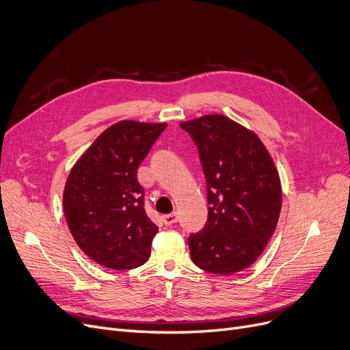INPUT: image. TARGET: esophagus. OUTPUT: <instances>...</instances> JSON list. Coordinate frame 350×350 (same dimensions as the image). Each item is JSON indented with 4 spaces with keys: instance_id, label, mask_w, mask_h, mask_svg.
Here are the masks:
<instances>
[{
    "instance_id": "1",
    "label": "esophagus",
    "mask_w": 350,
    "mask_h": 350,
    "mask_svg": "<svg viewBox=\"0 0 350 350\" xmlns=\"http://www.w3.org/2000/svg\"><path fill=\"white\" fill-rule=\"evenodd\" d=\"M162 221L165 226H172V224H175L178 221V215H176V213L165 214V215H162Z\"/></svg>"
}]
</instances>
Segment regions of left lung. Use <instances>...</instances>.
<instances>
[{
	"label": "left lung",
	"mask_w": 350,
	"mask_h": 350,
	"mask_svg": "<svg viewBox=\"0 0 350 350\" xmlns=\"http://www.w3.org/2000/svg\"><path fill=\"white\" fill-rule=\"evenodd\" d=\"M198 146L208 221L188 239L191 258L214 274L250 267L267 247L282 211L280 175L256 132L214 113L180 122Z\"/></svg>",
	"instance_id": "left-lung-1"
}]
</instances>
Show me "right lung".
<instances>
[{
    "label": "right lung",
    "mask_w": 350,
    "mask_h": 350,
    "mask_svg": "<svg viewBox=\"0 0 350 350\" xmlns=\"http://www.w3.org/2000/svg\"><path fill=\"white\" fill-rule=\"evenodd\" d=\"M166 123L120 120L94 139L70 171L63 211L79 248L111 270L146 262L158 227L145 213L137 167Z\"/></svg>",
    "instance_id": "1"
}]
</instances>
